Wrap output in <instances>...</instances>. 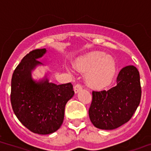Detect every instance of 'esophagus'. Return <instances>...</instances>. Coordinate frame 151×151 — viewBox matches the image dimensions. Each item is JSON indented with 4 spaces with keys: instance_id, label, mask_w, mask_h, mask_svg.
I'll list each match as a JSON object with an SVG mask.
<instances>
[{
    "instance_id": "esophagus-1",
    "label": "esophagus",
    "mask_w": 151,
    "mask_h": 151,
    "mask_svg": "<svg viewBox=\"0 0 151 151\" xmlns=\"http://www.w3.org/2000/svg\"><path fill=\"white\" fill-rule=\"evenodd\" d=\"M81 89H82V86H81V85H79V84H77V85H75L74 91H75V93H78V91H81Z\"/></svg>"
}]
</instances>
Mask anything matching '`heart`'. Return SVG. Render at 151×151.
Wrapping results in <instances>:
<instances>
[{
    "label": "heart",
    "mask_w": 151,
    "mask_h": 151,
    "mask_svg": "<svg viewBox=\"0 0 151 151\" xmlns=\"http://www.w3.org/2000/svg\"><path fill=\"white\" fill-rule=\"evenodd\" d=\"M75 67L85 73V80L90 87L102 89L109 86L116 73V63L111 56L102 52H93L77 60Z\"/></svg>",
    "instance_id": "heart-1"
}]
</instances>
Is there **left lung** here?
I'll return each instance as SVG.
<instances>
[{"mask_svg":"<svg viewBox=\"0 0 151 151\" xmlns=\"http://www.w3.org/2000/svg\"><path fill=\"white\" fill-rule=\"evenodd\" d=\"M89 109L91 123L98 129L111 130L129 121L142 96L139 72L134 66L120 71L117 85L109 91H93Z\"/></svg>","mask_w":151,"mask_h":151,"instance_id":"1","label":"left lung"}]
</instances>
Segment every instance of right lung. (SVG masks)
<instances>
[{
	"label": "right lung",
	"instance_id": "obj_1",
	"mask_svg": "<svg viewBox=\"0 0 151 151\" xmlns=\"http://www.w3.org/2000/svg\"><path fill=\"white\" fill-rule=\"evenodd\" d=\"M46 49H35L22 58L13 72L10 100L14 114L34 133L47 135L60 127L66 103L74 95L71 83L56 85L47 78L35 80L32 71L42 63L38 60Z\"/></svg>",
	"mask_w": 151,
	"mask_h": 151
}]
</instances>
